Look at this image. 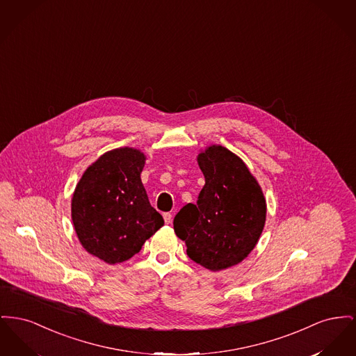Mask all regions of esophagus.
<instances>
[{"label":"esophagus","instance_id":"1","mask_svg":"<svg viewBox=\"0 0 356 356\" xmlns=\"http://www.w3.org/2000/svg\"><path fill=\"white\" fill-rule=\"evenodd\" d=\"M163 216H164V222H165L167 225H169V223L172 222V213H169V212H165V213H164Z\"/></svg>","mask_w":356,"mask_h":356}]
</instances>
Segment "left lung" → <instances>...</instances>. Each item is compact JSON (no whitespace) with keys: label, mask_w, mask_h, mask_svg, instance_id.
Returning a JSON list of instances; mask_svg holds the SVG:
<instances>
[{"label":"left lung","mask_w":356,"mask_h":356,"mask_svg":"<svg viewBox=\"0 0 356 356\" xmlns=\"http://www.w3.org/2000/svg\"><path fill=\"white\" fill-rule=\"evenodd\" d=\"M206 184L196 204L173 219L192 261L212 272L242 262L255 248L266 220V200L246 164L229 149L212 145L199 153Z\"/></svg>","instance_id":"left-lung-1"}]
</instances>
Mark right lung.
Masks as SVG:
<instances>
[{
    "mask_svg": "<svg viewBox=\"0 0 356 356\" xmlns=\"http://www.w3.org/2000/svg\"><path fill=\"white\" fill-rule=\"evenodd\" d=\"M145 160L138 149H113L87 168L76 184L71 202L76 235L86 251L106 264L127 261L164 226L141 181Z\"/></svg>",
    "mask_w": 356,
    "mask_h": 356,
    "instance_id": "right-lung-1",
    "label": "right lung"
}]
</instances>
